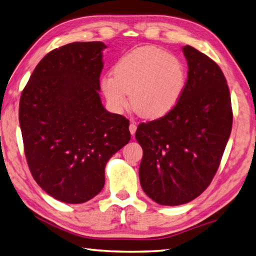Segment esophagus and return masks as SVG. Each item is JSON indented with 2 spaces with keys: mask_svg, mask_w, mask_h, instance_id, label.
Returning a JSON list of instances; mask_svg holds the SVG:
<instances>
[{
  "mask_svg": "<svg viewBox=\"0 0 256 256\" xmlns=\"http://www.w3.org/2000/svg\"><path fill=\"white\" fill-rule=\"evenodd\" d=\"M136 130H137V126H136V124H134V122H132L130 124H129V132H130V134L134 136L135 135V132H136Z\"/></svg>",
  "mask_w": 256,
  "mask_h": 256,
  "instance_id": "obj_1",
  "label": "esophagus"
}]
</instances>
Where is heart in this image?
<instances>
[{
  "label": "heart",
  "instance_id": "b5f03b06",
  "mask_svg": "<svg viewBox=\"0 0 256 256\" xmlns=\"http://www.w3.org/2000/svg\"><path fill=\"white\" fill-rule=\"evenodd\" d=\"M186 68L180 58L156 47L129 52L116 62L114 75L101 80L108 102L116 111L129 106L146 119L163 118L176 109L186 85Z\"/></svg>",
  "mask_w": 256,
  "mask_h": 256
}]
</instances>
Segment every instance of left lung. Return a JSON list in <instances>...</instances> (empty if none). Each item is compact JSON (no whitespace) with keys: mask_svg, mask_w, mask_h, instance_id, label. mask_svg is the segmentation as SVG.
Listing matches in <instances>:
<instances>
[{"mask_svg":"<svg viewBox=\"0 0 256 256\" xmlns=\"http://www.w3.org/2000/svg\"><path fill=\"white\" fill-rule=\"evenodd\" d=\"M188 60L186 90L176 109L138 126L142 148L140 180L155 202L178 206L207 189L230 136L232 111L224 73L207 55L183 47Z\"/></svg>","mask_w":256,"mask_h":256,"instance_id":"1","label":"left lung"}]
</instances>
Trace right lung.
Here are the masks:
<instances>
[{"mask_svg":"<svg viewBox=\"0 0 256 256\" xmlns=\"http://www.w3.org/2000/svg\"><path fill=\"white\" fill-rule=\"evenodd\" d=\"M101 42L48 52L22 91L19 122L36 182L66 204H83L104 186L108 160L130 140L129 120L102 106Z\"/></svg>","mask_w":256,"mask_h":256,"instance_id":"1","label":"right lung"}]
</instances>
